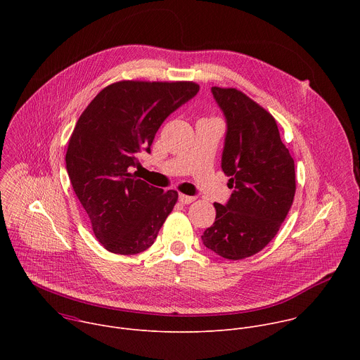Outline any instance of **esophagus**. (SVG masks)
<instances>
[{
	"label": "esophagus",
	"mask_w": 360,
	"mask_h": 360,
	"mask_svg": "<svg viewBox=\"0 0 360 360\" xmlns=\"http://www.w3.org/2000/svg\"><path fill=\"white\" fill-rule=\"evenodd\" d=\"M193 200H195V198H193V196H188V195H184V193H181V195H179V202H181V203L188 205V203H192Z\"/></svg>",
	"instance_id": "1"
}]
</instances>
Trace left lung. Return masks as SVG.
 I'll return each mask as SVG.
<instances>
[{"label": "left lung", "mask_w": 360, "mask_h": 360, "mask_svg": "<svg viewBox=\"0 0 360 360\" xmlns=\"http://www.w3.org/2000/svg\"><path fill=\"white\" fill-rule=\"evenodd\" d=\"M228 131L222 169L235 188L226 205L214 203L217 218L202 242L225 259L262 250L278 233L295 198V162L275 118L236 88L212 86Z\"/></svg>", "instance_id": "left-lung-1"}]
</instances>
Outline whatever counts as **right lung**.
<instances>
[{
    "instance_id": "1",
    "label": "right lung",
    "mask_w": 360,
    "mask_h": 360,
    "mask_svg": "<svg viewBox=\"0 0 360 360\" xmlns=\"http://www.w3.org/2000/svg\"><path fill=\"white\" fill-rule=\"evenodd\" d=\"M192 81H118L81 114L68 141L67 171L95 238L107 250L135 255L157 239L178 200L176 191L148 185L131 168L150 152L157 131L196 95Z\"/></svg>"
}]
</instances>
